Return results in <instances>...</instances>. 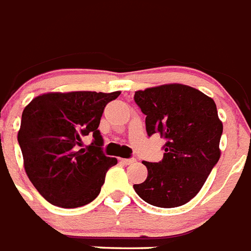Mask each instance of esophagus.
<instances>
[{
	"label": "esophagus",
	"mask_w": 251,
	"mask_h": 251,
	"mask_svg": "<svg viewBox=\"0 0 251 251\" xmlns=\"http://www.w3.org/2000/svg\"><path fill=\"white\" fill-rule=\"evenodd\" d=\"M121 162H123L125 165H130V164H134V163L136 162V159H134V158H130V159H121Z\"/></svg>",
	"instance_id": "1"
}]
</instances>
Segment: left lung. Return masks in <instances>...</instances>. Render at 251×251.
I'll return each instance as SVG.
<instances>
[{"instance_id": "8db88e82", "label": "left lung", "mask_w": 251, "mask_h": 251, "mask_svg": "<svg viewBox=\"0 0 251 251\" xmlns=\"http://www.w3.org/2000/svg\"><path fill=\"white\" fill-rule=\"evenodd\" d=\"M134 100L147 115L148 135L159 132L167 140L162 162H143L148 177L134 184L135 192L152 206H182L201 191L221 155L222 123L216 103L179 83L136 91Z\"/></svg>"}]
</instances>
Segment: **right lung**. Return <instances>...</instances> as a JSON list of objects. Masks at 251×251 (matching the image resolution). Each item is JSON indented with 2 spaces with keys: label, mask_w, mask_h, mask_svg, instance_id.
Returning <instances> with one entry per match:
<instances>
[{
  "label": "right lung",
  "mask_w": 251,
  "mask_h": 251,
  "mask_svg": "<svg viewBox=\"0 0 251 251\" xmlns=\"http://www.w3.org/2000/svg\"><path fill=\"white\" fill-rule=\"evenodd\" d=\"M120 93L50 92L25 107L17 134L24 167L49 203L75 208L100 195L106 173L117 159L102 151L99 126L106 104ZM87 134L94 135V143L82 150Z\"/></svg>",
  "instance_id": "add662e5"
}]
</instances>
